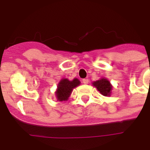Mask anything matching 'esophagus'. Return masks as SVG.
<instances>
[{
	"label": "esophagus",
	"mask_w": 150,
	"mask_h": 150,
	"mask_svg": "<svg viewBox=\"0 0 150 150\" xmlns=\"http://www.w3.org/2000/svg\"><path fill=\"white\" fill-rule=\"evenodd\" d=\"M83 83L84 84H88V80L84 78V79H83Z\"/></svg>",
	"instance_id": "34e87169"
}]
</instances>
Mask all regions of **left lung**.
<instances>
[{
  "label": "left lung",
  "mask_w": 150,
  "mask_h": 150,
  "mask_svg": "<svg viewBox=\"0 0 150 150\" xmlns=\"http://www.w3.org/2000/svg\"><path fill=\"white\" fill-rule=\"evenodd\" d=\"M93 85L103 95L109 96L110 94V90L112 89V87L108 80L103 78L93 83Z\"/></svg>",
  "instance_id": "8db88e82"
}]
</instances>
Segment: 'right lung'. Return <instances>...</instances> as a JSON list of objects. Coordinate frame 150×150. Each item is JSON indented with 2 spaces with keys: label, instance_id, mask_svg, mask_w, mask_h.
<instances>
[{
  "label": "right lung",
  "instance_id": "add662e5",
  "mask_svg": "<svg viewBox=\"0 0 150 150\" xmlns=\"http://www.w3.org/2000/svg\"><path fill=\"white\" fill-rule=\"evenodd\" d=\"M80 84L78 79L75 78L73 81H69L68 79H63L59 82L58 89L56 91V97L59 101H64L69 98L72 89Z\"/></svg>",
  "mask_w": 150,
  "mask_h": 150
}]
</instances>
